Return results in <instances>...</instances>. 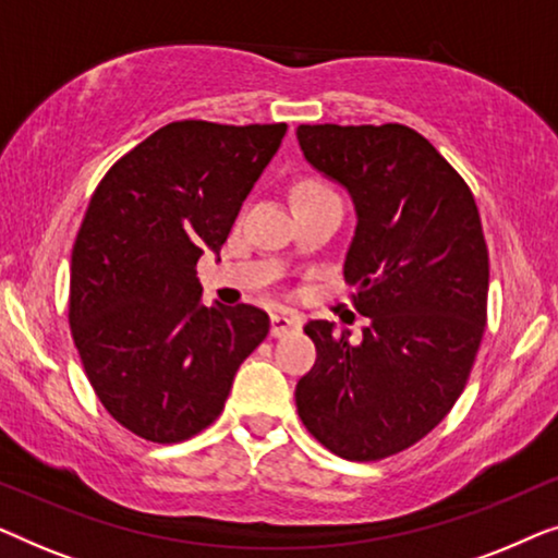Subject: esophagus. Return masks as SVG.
Listing matches in <instances>:
<instances>
[{"mask_svg":"<svg viewBox=\"0 0 558 558\" xmlns=\"http://www.w3.org/2000/svg\"><path fill=\"white\" fill-rule=\"evenodd\" d=\"M302 319L296 315H289V312H277L271 315V338H284L287 332L300 330Z\"/></svg>","mask_w":558,"mask_h":558,"instance_id":"esophagus-1","label":"esophagus"}]
</instances>
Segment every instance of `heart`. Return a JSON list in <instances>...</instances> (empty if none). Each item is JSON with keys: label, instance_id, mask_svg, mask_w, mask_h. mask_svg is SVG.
<instances>
[{"label": "heart", "instance_id": "b5f03b06", "mask_svg": "<svg viewBox=\"0 0 558 558\" xmlns=\"http://www.w3.org/2000/svg\"><path fill=\"white\" fill-rule=\"evenodd\" d=\"M323 193H332V190L327 187L323 180H317V178H304V180L296 182V187H294V201H302V197H312V195H323Z\"/></svg>", "mask_w": 558, "mask_h": 558}]
</instances>
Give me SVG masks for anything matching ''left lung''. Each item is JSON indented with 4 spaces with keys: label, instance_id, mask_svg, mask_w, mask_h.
Returning <instances> with one entry per match:
<instances>
[{
    "label": "left lung",
    "instance_id": "1",
    "mask_svg": "<svg viewBox=\"0 0 558 558\" xmlns=\"http://www.w3.org/2000/svg\"><path fill=\"white\" fill-rule=\"evenodd\" d=\"M312 167L353 195L345 258L363 340L310 319L317 348L296 384L302 424L332 454L376 462L424 439L468 386L487 319L490 262L462 174L403 124H302Z\"/></svg>",
    "mask_w": 558,
    "mask_h": 558
}]
</instances>
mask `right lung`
I'll return each instance as SVG.
<instances>
[{
    "instance_id": "1",
    "label": "right lung",
    "mask_w": 558,
    "mask_h": 558,
    "mask_svg": "<svg viewBox=\"0 0 558 558\" xmlns=\"http://www.w3.org/2000/svg\"><path fill=\"white\" fill-rule=\"evenodd\" d=\"M287 124L172 121L98 182L71 256L68 323L98 401L174 445L216 422L269 335L254 304L205 307L197 258L220 251Z\"/></svg>"
}]
</instances>
